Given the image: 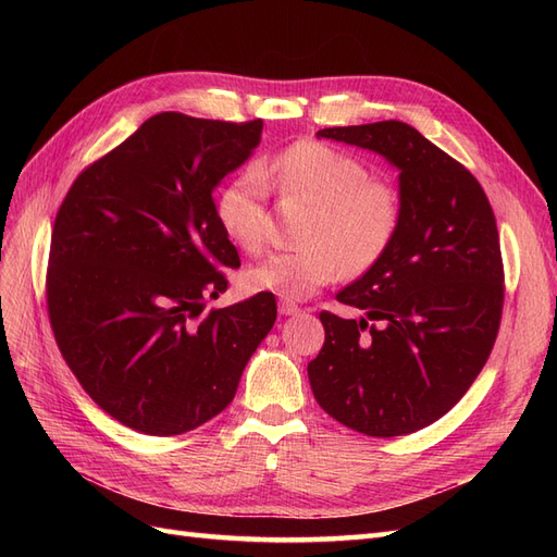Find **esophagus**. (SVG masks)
I'll list each match as a JSON object with an SVG mask.
<instances>
[{
    "label": "esophagus",
    "mask_w": 557,
    "mask_h": 557,
    "mask_svg": "<svg viewBox=\"0 0 557 557\" xmlns=\"http://www.w3.org/2000/svg\"><path fill=\"white\" fill-rule=\"evenodd\" d=\"M301 309L295 305V301H290V299H281L278 301V313L281 315H297Z\"/></svg>",
    "instance_id": "obj_1"
}]
</instances>
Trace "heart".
<instances>
[{
    "mask_svg": "<svg viewBox=\"0 0 557 557\" xmlns=\"http://www.w3.org/2000/svg\"><path fill=\"white\" fill-rule=\"evenodd\" d=\"M269 185L285 197L307 199L313 213L301 232L307 246L252 264L244 276L250 290L311 297L342 272H367L395 239L399 197L393 185L369 178L364 162L344 150L301 139L262 160L258 170L234 176L215 197L218 225L248 252L264 244Z\"/></svg>",
    "mask_w": 557,
    "mask_h": 557,
    "instance_id": "1",
    "label": "heart"
}]
</instances>
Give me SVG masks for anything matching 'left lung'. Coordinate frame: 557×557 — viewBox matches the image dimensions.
Returning <instances> with one entry per match:
<instances>
[{"label": "left lung", "mask_w": 557, "mask_h": 557, "mask_svg": "<svg viewBox=\"0 0 557 557\" xmlns=\"http://www.w3.org/2000/svg\"><path fill=\"white\" fill-rule=\"evenodd\" d=\"M399 172V227L383 258L336 295L360 320L320 313L309 362L315 401L369 436L423 430L469 391L497 339L504 305L499 234L481 183L399 121L325 127Z\"/></svg>", "instance_id": "1"}]
</instances>
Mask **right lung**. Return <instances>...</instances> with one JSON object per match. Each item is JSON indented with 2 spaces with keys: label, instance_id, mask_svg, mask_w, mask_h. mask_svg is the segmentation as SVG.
<instances>
[{
  "label": "right lung",
  "instance_id": "add662e5",
  "mask_svg": "<svg viewBox=\"0 0 557 557\" xmlns=\"http://www.w3.org/2000/svg\"><path fill=\"white\" fill-rule=\"evenodd\" d=\"M262 121L158 113L74 181L46 274L62 358L99 409L156 436L190 432L237 393L276 320L272 293L211 309L239 252L213 190L252 156Z\"/></svg>",
  "mask_w": 557,
  "mask_h": 557
}]
</instances>
